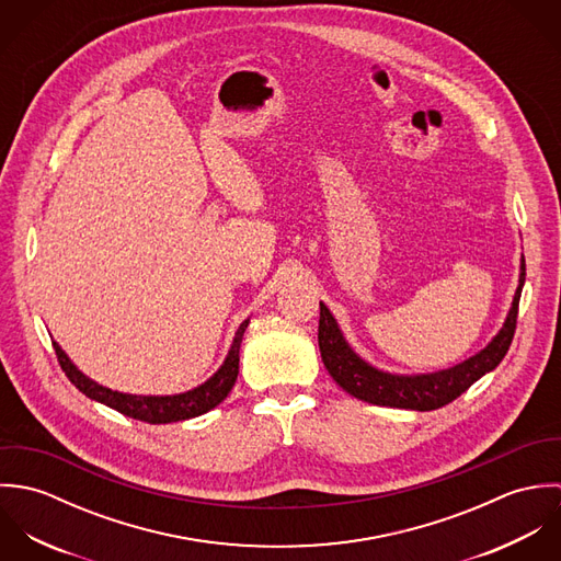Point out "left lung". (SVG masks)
I'll return each mask as SVG.
<instances>
[{
  "label": "left lung",
  "instance_id": "1",
  "mask_svg": "<svg viewBox=\"0 0 561 561\" xmlns=\"http://www.w3.org/2000/svg\"><path fill=\"white\" fill-rule=\"evenodd\" d=\"M525 285V256H520V274L518 287L503 321L501 330L492 336V341L473 354L471 358L434 374H416L401 376L374 367L363 356H358L352 345L345 341L341 328L328 307L320 302V352L321 360L332 376V380L356 400L389 405V408H405V410H436L445 403L460 398L481 376L492 371L510 350L516 330L518 300Z\"/></svg>",
  "mask_w": 561,
  "mask_h": 561
}]
</instances>
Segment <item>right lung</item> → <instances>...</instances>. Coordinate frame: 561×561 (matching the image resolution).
<instances>
[{"instance_id":"1","label":"right lung","mask_w":561,"mask_h":561,"mask_svg":"<svg viewBox=\"0 0 561 561\" xmlns=\"http://www.w3.org/2000/svg\"><path fill=\"white\" fill-rule=\"evenodd\" d=\"M248 323L250 320L241 321L225 363L207 382L194 387L192 391L174 393V396H131V393L112 391V389L90 380L85 374H81L78 365H73V360L67 356V352L56 341H54V350L58 354L62 371L85 398L105 403L125 416L160 425V423H172V421H185V419L201 416V414L209 412L211 408H216L231 393V389L238 380V374H240L241 336H243Z\"/></svg>"}]
</instances>
